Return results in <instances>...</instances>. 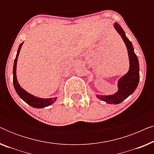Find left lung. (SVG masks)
<instances>
[{"instance_id": "1", "label": "left lung", "mask_w": 154, "mask_h": 154, "mask_svg": "<svg viewBox=\"0 0 154 154\" xmlns=\"http://www.w3.org/2000/svg\"><path fill=\"white\" fill-rule=\"evenodd\" d=\"M114 28L118 31V33L121 35L127 47L128 56L130 60V69L128 72L125 75L121 77L119 81L118 87L119 91L113 95L102 96L97 95L100 100L104 101L108 104H118L125 100L130 94L134 92L137 87L139 81H140V66H139V61L136 54L134 52V48L130 40L125 36L121 26L115 23Z\"/></svg>"}]
</instances>
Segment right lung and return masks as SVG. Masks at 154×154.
Listing matches in <instances>:
<instances>
[{"mask_svg":"<svg viewBox=\"0 0 154 154\" xmlns=\"http://www.w3.org/2000/svg\"><path fill=\"white\" fill-rule=\"evenodd\" d=\"M23 43H24V42H22V43L20 45V47H19L18 50H17V55H16V58L14 62L13 84H14V89H15L17 93L18 94V95L20 96L25 102L27 103L29 105H30L31 106L34 107V108H37V109H41V108H44V107H46L48 106H50V105L53 104V103L55 102L57 100V97L50 98V99H42V98L36 97L28 93L26 90H24L23 88H21L20 84L18 83L17 80V76H16L17 62L19 54H20L21 48H22Z\"/></svg>","mask_w":154,"mask_h":154,"instance_id":"add662e5","label":"right lung"}]
</instances>
